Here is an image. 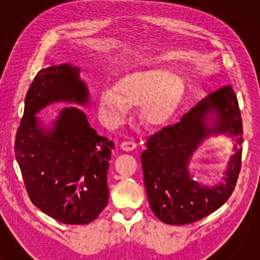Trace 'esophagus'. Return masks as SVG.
<instances>
[{
  "mask_svg": "<svg viewBox=\"0 0 260 260\" xmlns=\"http://www.w3.org/2000/svg\"><path fill=\"white\" fill-rule=\"evenodd\" d=\"M120 149L124 151H133L136 149V144H135L134 142H123V143L120 144Z\"/></svg>",
  "mask_w": 260,
  "mask_h": 260,
  "instance_id": "34e87169",
  "label": "esophagus"
}]
</instances>
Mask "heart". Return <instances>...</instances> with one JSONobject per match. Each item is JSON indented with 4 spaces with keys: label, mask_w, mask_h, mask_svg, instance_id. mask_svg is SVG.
<instances>
[{
    "label": "heart",
    "mask_w": 260,
    "mask_h": 260,
    "mask_svg": "<svg viewBox=\"0 0 260 260\" xmlns=\"http://www.w3.org/2000/svg\"><path fill=\"white\" fill-rule=\"evenodd\" d=\"M115 88L116 92L105 88L99 95L102 113L108 122H123L129 106L144 103L145 118L151 123H161L179 105L183 93V80L176 73L152 70L129 74L122 78Z\"/></svg>",
    "instance_id": "1"
}]
</instances>
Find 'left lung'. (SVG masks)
I'll list each match as a JSON object with an SVG mask.
<instances>
[{"label":"left lung","instance_id":"obj_1","mask_svg":"<svg viewBox=\"0 0 260 260\" xmlns=\"http://www.w3.org/2000/svg\"><path fill=\"white\" fill-rule=\"evenodd\" d=\"M219 134L234 138L235 154L219 182L205 185L190 172V162L207 138ZM241 142L243 122L231 86L208 94L179 122L149 137L141 159L154 214L169 225H186L221 207L232 194L239 175Z\"/></svg>","mask_w":260,"mask_h":260}]
</instances>
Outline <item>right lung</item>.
I'll return each mask as SVG.
<instances>
[{"mask_svg": "<svg viewBox=\"0 0 260 260\" xmlns=\"http://www.w3.org/2000/svg\"><path fill=\"white\" fill-rule=\"evenodd\" d=\"M79 73L70 63L39 71L27 92L15 141L16 161L31 202L69 225L93 221L108 205L106 175L115 147L76 106H66L51 119L38 117L54 103L88 105L90 93Z\"/></svg>", "mask_w": 260, "mask_h": 260, "instance_id": "add662e5", "label": "right lung"}]
</instances>
